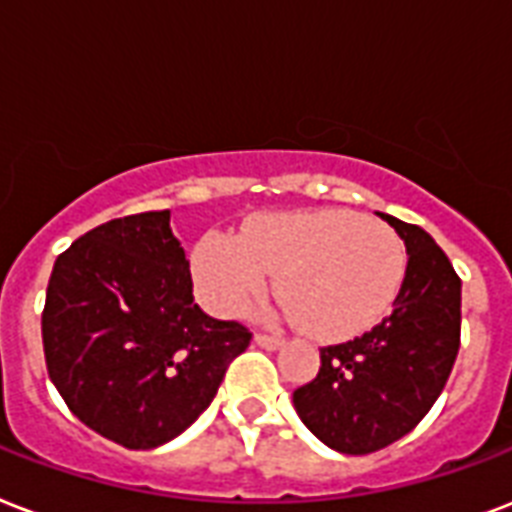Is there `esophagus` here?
Here are the masks:
<instances>
[{
	"instance_id": "1",
	"label": "esophagus",
	"mask_w": 512,
	"mask_h": 512,
	"mask_svg": "<svg viewBox=\"0 0 512 512\" xmlns=\"http://www.w3.org/2000/svg\"><path fill=\"white\" fill-rule=\"evenodd\" d=\"M253 342L259 344V347H264V350H280V347H283V339L275 334H256L253 336Z\"/></svg>"
}]
</instances>
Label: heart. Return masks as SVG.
Segmentation results:
<instances>
[{
  "instance_id": "obj_1",
  "label": "heart",
  "mask_w": 512,
  "mask_h": 512,
  "mask_svg": "<svg viewBox=\"0 0 512 512\" xmlns=\"http://www.w3.org/2000/svg\"><path fill=\"white\" fill-rule=\"evenodd\" d=\"M277 275L285 312L336 342L387 318L406 277V248L387 224L342 208L256 216L243 235L208 232L194 243L192 277L202 304L235 318Z\"/></svg>"
}]
</instances>
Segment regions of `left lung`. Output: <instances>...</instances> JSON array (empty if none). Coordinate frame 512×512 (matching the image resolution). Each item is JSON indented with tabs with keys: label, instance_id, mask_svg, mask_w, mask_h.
I'll return each mask as SVG.
<instances>
[{
	"label": "left lung",
	"instance_id": "8db88e82",
	"mask_svg": "<svg viewBox=\"0 0 512 512\" xmlns=\"http://www.w3.org/2000/svg\"><path fill=\"white\" fill-rule=\"evenodd\" d=\"M406 243L408 264L387 318L320 350V371L293 392L312 435L342 454H371L408 435L446 387L459 352L462 280L417 224L379 213Z\"/></svg>",
	"mask_w": 512,
	"mask_h": 512
}]
</instances>
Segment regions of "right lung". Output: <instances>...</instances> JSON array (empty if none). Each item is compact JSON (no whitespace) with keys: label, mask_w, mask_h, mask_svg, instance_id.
Returning a JSON list of instances; mask_svg holds the SVG:
<instances>
[{"label":"right lung","mask_w":512,"mask_h":512,"mask_svg":"<svg viewBox=\"0 0 512 512\" xmlns=\"http://www.w3.org/2000/svg\"><path fill=\"white\" fill-rule=\"evenodd\" d=\"M47 374L71 414L125 449L181 435L251 344L194 304L170 211L112 219L55 259L42 312Z\"/></svg>","instance_id":"right-lung-1"}]
</instances>
